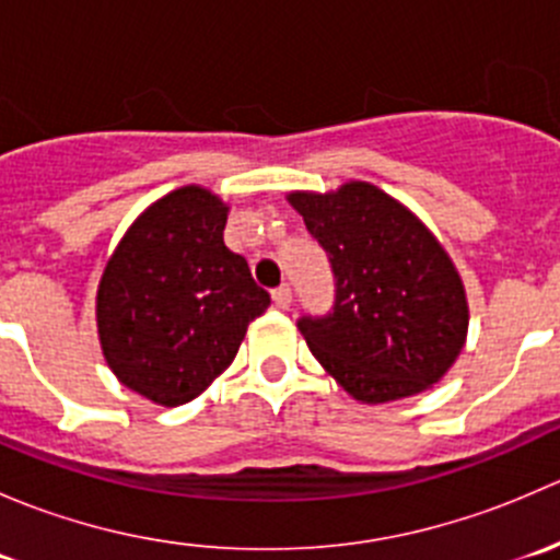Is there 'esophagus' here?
Here are the masks:
<instances>
[{
	"label": "esophagus",
	"mask_w": 560,
	"mask_h": 560,
	"mask_svg": "<svg viewBox=\"0 0 560 560\" xmlns=\"http://www.w3.org/2000/svg\"><path fill=\"white\" fill-rule=\"evenodd\" d=\"M273 303H276V308H290V303H292L290 284L276 287V290H273Z\"/></svg>",
	"instance_id": "34e87169"
}]
</instances>
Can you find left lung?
<instances>
[{
  "label": "left lung",
  "instance_id": "8db88e82",
  "mask_svg": "<svg viewBox=\"0 0 560 560\" xmlns=\"http://www.w3.org/2000/svg\"><path fill=\"white\" fill-rule=\"evenodd\" d=\"M290 202L327 252L336 301L301 316L314 358L363 404L406 398L447 374L468 330L460 276L425 224L365 180Z\"/></svg>",
  "mask_w": 560,
  "mask_h": 560
}]
</instances>
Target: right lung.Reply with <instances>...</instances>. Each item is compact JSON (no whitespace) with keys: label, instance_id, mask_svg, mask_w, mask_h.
Returning <instances> with one entry per match:
<instances>
[{"label":"right lung","instance_id":"add662e5","mask_svg":"<svg viewBox=\"0 0 560 560\" xmlns=\"http://www.w3.org/2000/svg\"><path fill=\"white\" fill-rule=\"evenodd\" d=\"M228 206L200 186L156 200L129 228L97 292L113 374L162 406L197 398L270 306L248 262L224 246Z\"/></svg>","mask_w":560,"mask_h":560}]
</instances>
